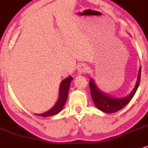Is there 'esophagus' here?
Instances as JSON below:
<instances>
[{
    "instance_id": "obj_1",
    "label": "esophagus",
    "mask_w": 148,
    "mask_h": 148,
    "mask_svg": "<svg viewBox=\"0 0 148 148\" xmlns=\"http://www.w3.org/2000/svg\"><path fill=\"white\" fill-rule=\"evenodd\" d=\"M88 72V67L86 65H81L79 67L78 69V72L79 74H84Z\"/></svg>"
}]
</instances>
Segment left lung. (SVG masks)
<instances>
[{"label": "left lung", "instance_id": "obj_1", "mask_svg": "<svg viewBox=\"0 0 148 148\" xmlns=\"http://www.w3.org/2000/svg\"><path fill=\"white\" fill-rule=\"evenodd\" d=\"M140 72H141V67L139 69L137 82L134 90L128 96L123 98H114L108 96V95L99 90L92 79L90 80L89 86L90 87L91 97L97 108L104 113H115L124 108L132 100L138 89L140 81Z\"/></svg>", "mask_w": 148, "mask_h": 148}]
</instances>
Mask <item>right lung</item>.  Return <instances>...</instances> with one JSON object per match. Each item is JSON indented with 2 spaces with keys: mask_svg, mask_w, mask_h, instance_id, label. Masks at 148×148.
<instances>
[{
  "mask_svg": "<svg viewBox=\"0 0 148 148\" xmlns=\"http://www.w3.org/2000/svg\"><path fill=\"white\" fill-rule=\"evenodd\" d=\"M72 79L73 78L72 76H69V77L64 79L61 82L60 86V90H59V98L58 99L56 103L54 105V106H53L52 108H51L49 111L45 112V113H42V114L35 115L41 117H49L58 114L59 112H60L61 110L63 108L66 101H67V96H68L69 85H70V83L72 81Z\"/></svg>",
  "mask_w": 148,
  "mask_h": 148,
  "instance_id": "right-lung-1",
  "label": "right lung"
}]
</instances>
